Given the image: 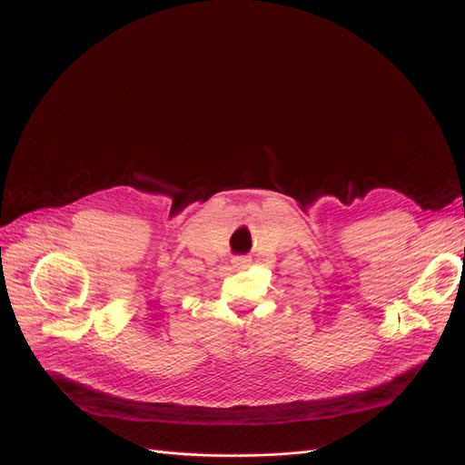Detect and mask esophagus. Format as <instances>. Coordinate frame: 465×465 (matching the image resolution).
Returning a JSON list of instances; mask_svg holds the SVG:
<instances>
[{
	"label": "esophagus",
	"mask_w": 465,
	"mask_h": 465,
	"mask_svg": "<svg viewBox=\"0 0 465 465\" xmlns=\"http://www.w3.org/2000/svg\"><path fill=\"white\" fill-rule=\"evenodd\" d=\"M249 264H251V259H247V257H235V259L232 261V267H233V269H237V271L247 269Z\"/></svg>",
	"instance_id": "1"
}]
</instances>
